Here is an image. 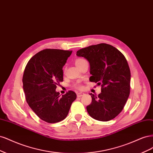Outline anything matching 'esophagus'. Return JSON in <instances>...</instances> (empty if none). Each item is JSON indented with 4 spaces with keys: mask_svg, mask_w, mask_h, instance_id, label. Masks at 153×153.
I'll list each match as a JSON object with an SVG mask.
<instances>
[{
    "mask_svg": "<svg viewBox=\"0 0 153 153\" xmlns=\"http://www.w3.org/2000/svg\"><path fill=\"white\" fill-rule=\"evenodd\" d=\"M84 95H85V93H81V92H79V93H77V97H82V96H83Z\"/></svg>",
    "mask_w": 153,
    "mask_h": 153,
    "instance_id": "1",
    "label": "esophagus"
}]
</instances>
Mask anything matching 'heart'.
<instances>
[{"instance_id":"heart-1","label":"heart","mask_w":153,"mask_h":153,"mask_svg":"<svg viewBox=\"0 0 153 153\" xmlns=\"http://www.w3.org/2000/svg\"><path fill=\"white\" fill-rule=\"evenodd\" d=\"M83 60H83V59H81V58L77 59V60H76V65H78L79 63H80L82 62ZM74 86H75L76 88H79V89H81V88H82V86L80 85V84H79V83L75 84Z\"/></svg>"}]
</instances>
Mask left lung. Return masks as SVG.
Listing matches in <instances>:
<instances>
[{
    "label": "left lung",
    "mask_w": 153,
    "mask_h": 153,
    "mask_svg": "<svg viewBox=\"0 0 153 153\" xmlns=\"http://www.w3.org/2000/svg\"><path fill=\"white\" fill-rule=\"evenodd\" d=\"M76 55L84 57L90 65L91 82L101 85L98 96L90 93L89 115L100 121H108L122 111L130 95L131 74L125 56L110 44L101 43L82 48Z\"/></svg>",
    "instance_id": "left-lung-1"
}]
</instances>
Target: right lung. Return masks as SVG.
<instances>
[{
  "mask_svg": "<svg viewBox=\"0 0 153 153\" xmlns=\"http://www.w3.org/2000/svg\"><path fill=\"white\" fill-rule=\"evenodd\" d=\"M72 51L46 49L28 61L23 76L26 100L42 120L49 123L63 120L68 115L76 94L68 91L60 95L56 85L63 81V67Z\"/></svg>",
  "mask_w": 153,
  "mask_h": 153,
  "instance_id": "obj_1",
  "label": "right lung"
}]
</instances>
